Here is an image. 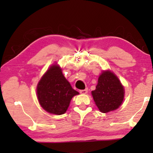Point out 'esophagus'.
<instances>
[{
  "label": "esophagus",
  "mask_w": 153,
  "mask_h": 153,
  "mask_svg": "<svg viewBox=\"0 0 153 153\" xmlns=\"http://www.w3.org/2000/svg\"><path fill=\"white\" fill-rule=\"evenodd\" d=\"M79 92L81 94H86V93L88 92V90H87V89H83V90H80Z\"/></svg>",
  "instance_id": "34e87169"
}]
</instances>
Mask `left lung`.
<instances>
[{"label":"left lung","instance_id":"obj_1","mask_svg":"<svg viewBox=\"0 0 153 153\" xmlns=\"http://www.w3.org/2000/svg\"><path fill=\"white\" fill-rule=\"evenodd\" d=\"M91 93L99 110L108 113L121 105L124 97V89L115 74L106 71L100 74L96 89Z\"/></svg>","mask_w":153,"mask_h":153}]
</instances>
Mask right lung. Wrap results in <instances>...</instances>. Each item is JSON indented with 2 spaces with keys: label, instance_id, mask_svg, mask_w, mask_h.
Returning a JSON list of instances; mask_svg holds the SVG:
<instances>
[{
  "label": "right lung",
  "instance_id": "right-lung-1",
  "mask_svg": "<svg viewBox=\"0 0 153 153\" xmlns=\"http://www.w3.org/2000/svg\"><path fill=\"white\" fill-rule=\"evenodd\" d=\"M79 94L64 76L58 64L50 67L37 86V96L40 105L52 114L65 113L72 98Z\"/></svg>",
  "mask_w": 153,
  "mask_h": 153
}]
</instances>
